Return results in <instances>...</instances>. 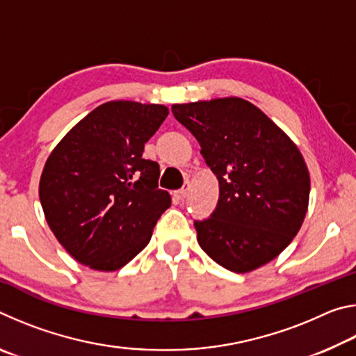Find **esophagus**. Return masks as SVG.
<instances>
[{
  "label": "esophagus",
  "instance_id": "obj_1",
  "mask_svg": "<svg viewBox=\"0 0 356 356\" xmlns=\"http://www.w3.org/2000/svg\"><path fill=\"white\" fill-rule=\"evenodd\" d=\"M188 190H190V184L186 182L185 185H184V188L182 190H177L176 193H174V195H176V197L177 200H180V201H184L186 196H188Z\"/></svg>",
  "mask_w": 356,
  "mask_h": 356
}]
</instances>
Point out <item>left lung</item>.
<instances>
[{"label": "left lung", "instance_id": "obj_1", "mask_svg": "<svg viewBox=\"0 0 356 356\" xmlns=\"http://www.w3.org/2000/svg\"><path fill=\"white\" fill-rule=\"evenodd\" d=\"M171 110L200 141L218 179L215 212L195 221L197 243L234 273H250L273 261L308 212L309 171L297 144L240 97L174 104Z\"/></svg>", "mask_w": 356, "mask_h": 356}]
</instances>
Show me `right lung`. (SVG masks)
Returning a JSON list of instances; mask_svg holds the SVG:
<instances>
[{
	"mask_svg": "<svg viewBox=\"0 0 356 356\" xmlns=\"http://www.w3.org/2000/svg\"><path fill=\"white\" fill-rule=\"evenodd\" d=\"M168 113L159 104L106 102L48 155L40 204L51 232L75 261L114 272L146 248L171 195L159 190L160 166L143 152Z\"/></svg>",
	"mask_w": 356,
	"mask_h": 356,
	"instance_id": "right-lung-1",
	"label": "right lung"
}]
</instances>
